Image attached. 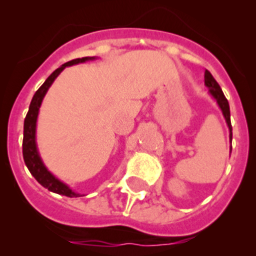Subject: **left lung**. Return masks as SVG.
Here are the masks:
<instances>
[{"mask_svg":"<svg viewBox=\"0 0 256 256\" xmlns=\"http://www.w3.org/2000/svg\"><path fill=\"white\" fill-rule=\"evenodd\" d=\"M204 85L208 88L209 94H210V96L216 100V104H218V106H219V109H220L222 112H223L224 118H226V125H228V128H229V132H230L229 134V138H230V144H232L233 132H232L230 109H229L228 100H226V98L224 96L223 92H222V89H220V86H219L218 82H216V79L213 78V76H212L208 70L204 72ZM230 152H232V148H230Z\"/></svg>","mask_w":256,"mask_h":256,"instance_id":"1","label":"left lung"}]
</instances>
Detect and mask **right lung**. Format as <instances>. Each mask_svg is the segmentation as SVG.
Masks as SVG:
<instances>
[{
  "mask_svg": "<svg viewBox=\"0 0 256 256\" xmlns=\"http://www.w3.org/2000/svg\"><path fill=\"white\" fill-rule=\"evenodd\" d=\"M94 59H96V56H84V58L73 59V60L66 62L63 66H59L58 69H56V70L46 79V82H43L42 86H40V89L36 92V94L33 95L30 109H28V112L24 118V125H23V160H24V164L26 166H27V168L30 170V174L38 180V183H40L43 187L47 188L50 192L56 193V194L66 196V197L70 198L82 197V194L74 192L68 184L62 182V180H58L52 172H49L47 167H46V164H43L42 158H40V151H38L37 147V141H36L37 118L43 99H44L48 89L50 88V85L53 84L54 80L56 79V76H58L66 66H76V64L79 63H85V62L94 60Z\"/></svg>",
  "mask_w": 256,
  "mask_h": 256,
  "instance_id": "1",
  "label": "right lung"
}]
</instances>
